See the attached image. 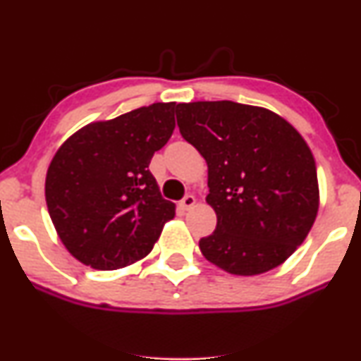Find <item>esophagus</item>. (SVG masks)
<instances>
[{
	"instance_id": "obj_1",
	"label": "esophagus",
	"mask_w": 361,
	"mask_h": 361,
	"mask_svg": "<svg viewBox=\"0 0 361 361\" xmlns=\"http://www.w3.org/2000/svg\"><path fill=\"white\" fill-rule=\"evenodd\" d=\"M195 204H197V198H195L193 195H186L183 200L180 202V205L183 207V210H190Z\"/></svg>"
}]
</instances>
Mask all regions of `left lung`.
<instances>
[{
  "instance_id": "left-lung-1",
  "label": "left lung",
  "mask_w": 361,
  "mask_h": 361,
  "mask_svg": "<svg viewBox=\"0 0 361 361\" xmlns=\"http://www.w3.org/2000/svg\"><path fill=\"white\" fill-rule=\"evenodd\" d=\"M186 142L209 166L217 227L202 255L233 275H259L283 263L307 238L319 209L316 161L285 118L235 102L178 103Z\"/></svg>"
}]
</instances>
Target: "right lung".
Segmentation results:
<instances>
[{
    "instance_id": "obj_1",
    "label": "right lung",
    "mask_w": 361,
    "mask_h": 361,
    "mask_svg": "<svg viewBox=\"0 0 361 361\" xmlns=\"http://www.w3.org/2000/svg\"><path fill=\"white\" fill-rule=\"evenodd\" d=\"M176 103H152L66 140L45 178V202L62 244L94 270H117L151 252L175 217L149 163L175 130Z\"/></svg>"
}]
</instances>
